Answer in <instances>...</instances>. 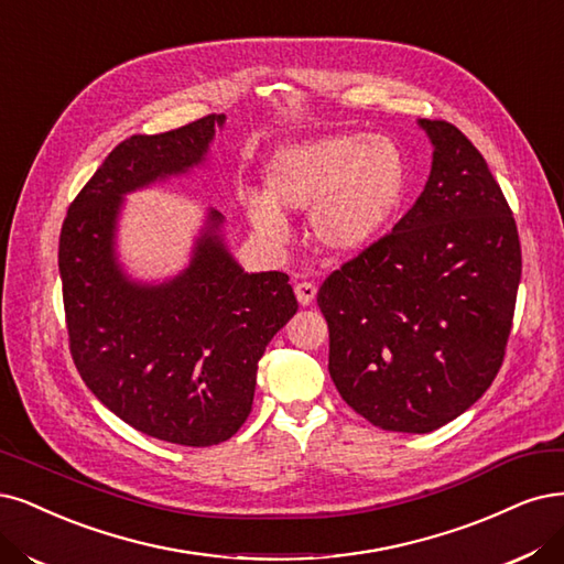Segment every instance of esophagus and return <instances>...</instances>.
I'll return each instance as SVG.
<instances>
[{"label":"esophagus","instance_id":"obj_1","mask_svg":"<svg viewBox=\"0 0 564 564\" xmlns=\"http://www.w3.org/2000/svg\"><path fill=\"white\" fill-rule=\"evenodd\" d=\"M294 291H296V299H299L301 305H310V303H313L315 294H317V286L313 282H299L294 286Z\"/></svg>","mask_w":564,"mask_h":564}]
</instances>
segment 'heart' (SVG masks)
Segmentation results:
<instances>
[{"label":"heart","instance_id":"1","mask_svg":"<svg viewBox=\"0 0 564 564\" xmlns=\"http://www.w3.org/2000/svg\"><path fill=\"white\" fill-rule=\"evenodd\" d=\"M265 193H249V221L273 242H284V209L313 212L317 238L352 251L371 242L394 215L405 191V161L390 138L364 132L328 134L278 151L265 170Z\"/></svg>","mask_w":564,"mask_h":564}]
</instances>
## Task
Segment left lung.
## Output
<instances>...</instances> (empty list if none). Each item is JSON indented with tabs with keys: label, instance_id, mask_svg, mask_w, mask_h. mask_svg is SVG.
<instances>
[{
	"label": "left lung",
	"instance_id": "left-lung-1",
	"mask_svg": "<svg viewBox=\"0 0 564 564\" xmlns=\"http://www.w3.org/2000/svg\"><path fill=\"white\" fill-rule=\"evenodd\" d=\"M420 126L434 144L420 198L317 294L343 401L408 434L448 424L492 384L522 270L513 212L480 151L448 121Z\"/></svg>",
	"mask_w": 564,
	"mask_h": 564
}]
</instances>
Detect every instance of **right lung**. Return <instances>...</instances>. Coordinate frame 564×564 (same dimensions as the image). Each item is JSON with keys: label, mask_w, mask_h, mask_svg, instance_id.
I'll list each match as a JSON object with an SVG mask.
<instances>
[{"label": "right lung", "mask_w": 564, "mask_h": 564, "mask_svg": "<svg viewBox=\"0 0 564 564\" xmlns=\"http://www.w3.org/2000/svg\"><path fill=\"white\" fill-rule=\"evenodd\" d=\"M224 116L132 134L67 209L57 247L69 352L88 390L134 430L207 448L236 434L254 401L257 368L299 310L289 275L242 273L212 212L184 273L161 286L123 278L113 261L121 196L198 165Z\"/></svg>", "instance_id": "add662e5"}]
</instances>
